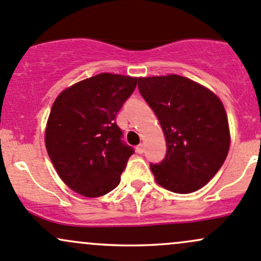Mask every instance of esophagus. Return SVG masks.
<instances>
[{
	"instance_id": "obj_1",
	"label": "esophagus",
	"mask_w": 261,
	"mask_h": 261,
	"mask_svg": "<svg viewBox=\"0 0 261 261\" xmlns=\"http://www.w3.org/2000/svg\"><path fill=\"white\" fill-rule=\"evenodd\" d=\"M145 151V145L144 144H140L136 146V152L138 153H142Z\"/></svg>"
}]
</instances>
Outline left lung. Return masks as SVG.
I'll list each match as a JSON object with an SVG mask.
<instances>
[{
    "mask_svg": "<svg viewBox=\"0 0 261 261\" xmlns=\"http://www.w3.org/2000/svg\"><path fill=\"white\" fill-rule=\"evenodd\" d=\"M138 82L166 139V158L150 165L156 182L176 194L199 190L215 176L229 152L223 102L205 86L175 73L139 77Z\"/></svg>",
    "mask_w": 261,
    "mask_h": 261,
    "instance_id": "left-lung-1",
    "label": "left lung"
}]
</instances>
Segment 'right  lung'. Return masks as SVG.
<instances>
[{"instance_id":"right-lung-1","label":"right lung","mask_w":261,"mask_h":261,"mask_svg":"<svg viewBox=\"0 0 261 261\" xmlns=\"http://www.w3.org/2000/svg\"><path fill=\"white\" fill-rule=\"evenodd\" d=\"M138 77L102 72L76 82L55 100L45 145L55 170L71 190L97 197L114 190L133 147L121 141L117 112Z\"/></svg>"}]
</instances>
